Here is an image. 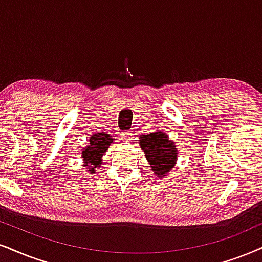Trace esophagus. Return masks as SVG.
Returning a JSON list of instances; mask_svg holds the SVG:
<instances>
[{
  "label": "esophagus",
  "instance_id": "obj_1",
  "mask_svg": "<svg viewBox=\"0 0 262 262\" xmlns=\"http://www.w3.org/2000/svg\"><path fill=\"white\" fill-rule=\"evenodd\" d=\"M121 137H122V139H123V140H133L134 134L129 133V132H123V133L121 134Z\"/></svg>",
  "mask_w": 262,
  "mask_h": 262
}]
</instances>
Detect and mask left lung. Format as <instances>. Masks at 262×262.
I'll return each instance as SVG.
<instances>
[{
	"instance_id": "obj_1",
	"label": "left lung",
	"mask_w": 262,
	"mask_h": 262,
	"mask_svg": "<svg viewBox=\"0 0 262 262\" xmlns=\"http://www.w3.org/2000/svg\"><path fill=\"white\" fill-rule=\"evenodd\" d=\"M140 147L144 150L156 177L163 178L164 175L170 173L177 164V146L163 132L157 130L155 133L141 135Z\"/></svg>"
}]
</instances>
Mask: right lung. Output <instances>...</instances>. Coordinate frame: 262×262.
<instances>
[{
	"label": "right lung",
	"mask_w": 262,
	"mask_h": 262,
	"mask_svg": "<svg viewBox=\"0 0 262 262\" xmlns=\"http://www.w3.org/2000/svg\"><path fill=\"white\" fill-rule=\"evenodd\" d=\"M115 139L110 134L95 133L89 139V145L82 151L84 165L88 167V171L94 173L95 168L101 164L102 155L108 150V146L114 142Z\"/></svg>",
	"instance_id": "obj_1"
}]
</instances>
